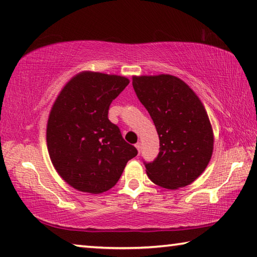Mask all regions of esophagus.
I'll return each mask as SVG.
<instances>
[{
  "label": "esophagus",
  "mask_w": 257,
  "mask_h": 257,
  "mask_svg": "<svg viewBox=\"0 0 257 257\" xmlns=\"http://www.w3.org/2000/svg\"><path fill=\"white\" fill-rule=\"evenodd\" d=\"M135 146H136V148H137L138 153H141V149H142V144H141V143H137L136 145H135Z\"/></svg>",
  "instance_id": "obj_1"
}]
</instances>
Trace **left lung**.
Here are the masks:
<instances>
[{
    "mask_svg": "<svg viewBox=\"0 0 257 257\" xmlns=\"http://www.w3.org/2000/svg\"><path fill=\"white\" fill-rule=\"evenodd\" d=\"M133 86L160 138L157 157L144 161L148 177L170 190L192 183L206 170L213 149L211 124L201 101L172 75L134 77Z\"/></svg>",
    "mask_w": 257,
    "mask_h": 257,
    "instance_id": "8db88e82",
    "label": "left lung"
}]
</instances>
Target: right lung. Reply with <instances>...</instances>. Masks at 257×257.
Instances as JSON below:
<instances>
[{
    "instance_id": "obj_1",
    "label": "right lung",
    "mask_w": 257,
    "mask_h": 257,
    "mask_svg": "<svg viewBox=\"0 0 257 257\" xmlns=\"http://www.w3.org/2000/svg\"><path fill=\"white\" fill-rule=\"evenodd\" d=\"M128 84L122 76L84 72L55 101L47 124L48 152L56 171L74 189L105 192L138 154L108 118L110 104Z\"/></svg>"
}]
</instances>
